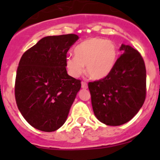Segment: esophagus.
Wrapping results in <instances>:
<instances>
[{
	"instance_id": "obj_1",
	"label": "esophagus",
	"mask_w": 160,
	"mask_h": 160,
	"mask_svg": "<svg viewBox=\"0 0 160 160\" xmlns=\"http://www.w3.org/2000/svg\"><path fill=\"white\" fill-rule=\"evenodd\" d=\"M87 87H88V86H87V83L86 82H82V88L87 89Z\"/></svg>"
}]
</instances>
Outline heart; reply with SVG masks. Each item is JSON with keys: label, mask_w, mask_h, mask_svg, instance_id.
<instances>
[{"label": "heart", "mask_w": 160, "mask_h": 160, "mask_svg": "<svg viewBox=\"0 0 160 160\" xmlns=\"http://www.w3.org/2000/svg\"><path fill=\"white\" fill-rule=\"evenodd\" d=\"M73 53L74 56H69L66 59L69 74L78 77L86 66L88 75L94 80L108 76L118 58V49L114 42L99 38H90L80 42L74 48Z\"/></svg>", "instance_id": "obj_1"}]
</instances>
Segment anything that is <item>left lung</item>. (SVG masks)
<instances>
[{
	"label": "left lung",
	"mask_w": 160,
	"mask_h": 160,
	"mask_svg": "<svg viewBox=\"0 0 160 160\" xmlns=\"http://www.w3.org/2000/svg\"><path fill=\"white\" fill-rule=\"evenodd\" d=\"M122 54L105 78L90 82L88 87L95 116L108 126H120L135 116L147 94L145 63L140 53L122 44Z\"/></svg>",
	"instance_id": "1"
}]
</instances>
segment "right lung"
<instances>
[{
    "label": "right lung",
    "mask_w": 160,
    "mask_h": 160,
    "mask_svg": "<svg viewBox=\"0 0 160 160\" xmlns=\"http://www.w3.org/2000/svg\"><path fill=\"white\" fill-rule=\"evenodd\" d=\"M76 34L48 36L25 52L15 80V99L26 121L42 131L51 132L66 122L81 88V80L67 73L68 50Z\"/></svg>",
    "instance_id": "right-lung-1"
}]
</instances>
